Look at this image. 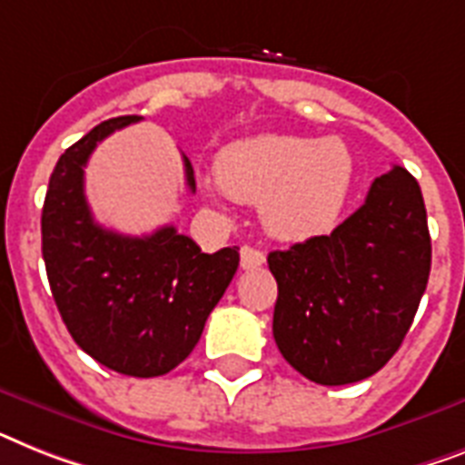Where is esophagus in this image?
<instances>
[{"mask_svg":"<svg viewBox=\"0 0 465 465\" xmlns=\"http://www.w3.org/2000/svg\"><path fill=\"white\" fill-rule=\"evenodd\" d=\"M263 261H266V254H263L261 249L247 247V244H244V247L240 249V263H242V268H244V271L259 268L261 263H263Z\"/></svg>","mask_w":465,"mask_h":465,"instance_id":"34e87169","label":"esophagus"}]
</instances>
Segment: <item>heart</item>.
Here are the masks:
<instances>
[{
  "label": "heart",
  "mask_w": 465,
  "mask_h": 465,
  "mask_svg": "<svg viewBox=\"0 0 465 465\" xmlns=\"http://www.w3.org/2000/svg\"><path fill=\"white\" fill-rule=\"evenodd\" d=\"M230 197L261 204L266 228L285 240H309L335 225L354 180V156L340 137L259 135L235 142L216 161ZM206 197L218 199L213 183Z\"/></svg>",
  "instance_id": "obj_1"
}]
</instances>
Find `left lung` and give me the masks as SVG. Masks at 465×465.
<instances>
[{"instance_id": "8db88e82", "label": "left lung", "mask_w": 465, "mask_h": 465, "mask_svg": "<svg viewBox=\"0 0 465 465\" xmlns=\"http://www.w3.org/2000/svg\"><path fill=\"white\" fill-rule=\"evenodd\" d=\"M423 194L401 166L330 235L271 252L278 282L273 337L285 361L318 385L378 373L411 328L430 275Z\"/></svg>"}]
</instances>
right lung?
Segmentation results:
<instances>
[{
    "label": "right lung",
    "mask_w": 465,
    "mask_h": 465,
    "mask_svg": "<svg viewBox=\"0 0 465 465\" xmlns=\"http://www.w3.org/2000/svg\"><path fill=\"white\" fill-rule=\"evenodd\" d=\"M99 123L56 161L42 206V259L68 332L102 366L133 378H156L197 347L206 318L240 266L237 247L204 254L197 242L163 225L130 237L92 218L85 163L104 137L137 123ZM187 187L194 171L187 156Z\"/></svg>",
    "instance_id": "obj_1"
}]
</instances>
